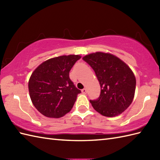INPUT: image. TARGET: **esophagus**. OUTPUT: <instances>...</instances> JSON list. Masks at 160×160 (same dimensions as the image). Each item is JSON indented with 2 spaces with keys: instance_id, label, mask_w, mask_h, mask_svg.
<instances>
[{
  "instance_id": "1",
  "label": "esophagus",
  "mask_w": 160,
  "mask_h": 160,
  "mask_svg": "<svg viewBox=\"0 0 160 160\" xmlns=\"http://www.w3.org/2000/svg\"><path fill=\"white\" fill-rule=\"evenodd\" d=\"M87 89H82V93H83V94H86L87 93Z\"/></svg>"
}]
</instances>
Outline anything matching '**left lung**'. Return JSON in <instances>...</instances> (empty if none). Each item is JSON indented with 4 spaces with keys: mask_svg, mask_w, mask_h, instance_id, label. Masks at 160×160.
<instances>
[{
    "mask_svg": "<svg viewBox=\"0 0 160 160\" xmlns=\"http://www.w3.org/2000/svg\"><path fill=\"white\" fill-rule=\"evenodd\" d=\"M82 59L94 70L100 84L99 98L90 100L94 109L106 117L121 114L134 98L136 80L131 69L111 53L96 52Z\"/></svg>",
    "mask_w": 160,
    "mask_h": 160,
    "instance_id": "left-lung-1",
    "label": "left lung"
}]
</instances>
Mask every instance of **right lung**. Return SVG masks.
<instances>
[{
    "label": "right lung",
    "instance_id": "right-lung-1",
    "mask_svg": "<svg viewBox=\"0 0 160 160\" xmlns=\"http://www.w3.org/2000/svg\"><path fill=\"white\" fill-rule=\"evenodd\" d=\"M79 55L56 57L36 68L29 80V92L33 104L40 113L59 118L71 110L81 93L69 78V71Z\"/></svg>",
    "mask_w": 160,
    "mask_h": 160
}]
</instances>
